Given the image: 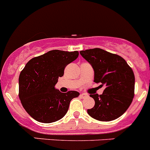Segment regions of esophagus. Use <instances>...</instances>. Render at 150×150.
Segmentation results:
<instances>
[{
	"label": "esophagus",
	"instance_id": "34e87169",
	"mask_svg": "<svg viewBox=\"0 0 150 150\" xmlns=\"http://www.w3.org/2000/svg\"><path fill=\"white\" fill-rule=\"evenodd\" d=\"M80 96H81V98H86V97H87V95H86V94H81L80 95Z\"/></svg>",
	"mask_w": 150,
	"mask_h": 150
}]
</instances>
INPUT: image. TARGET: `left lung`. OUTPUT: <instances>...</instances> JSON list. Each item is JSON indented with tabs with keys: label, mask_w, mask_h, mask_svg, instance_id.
Masks as SVG:
<instances>
[{
	"label": "left lung",
	"mask_w": 150,
	"mask_h": 150,
	"mask_svg": "<svg viewBox=\"0 0 150 150\" xmlns=\"http://www.w3.org/2000/svg\"><path fill=\"white\" fill-rule=\"evenodd\" d=\"M80 54L94 69V81L105 86L103 94L90 95L95 100L89 115L100 121H110L122 115L134 98L135 75L127 61L102 49L82 50Z\"/></svg>",
	"instance_id": "1"
}]
</instances>
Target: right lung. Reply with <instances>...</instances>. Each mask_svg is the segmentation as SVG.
Segmentation results:
<instances>
[{"instance_id": "add662e5", "label": "right lung", "mask_w": 150, "mask_h": 150, "mask_svg": "<svg viewBox=\"0 0 150 150\" xmlns=\"http://www.w3.org/2000/svg\"><path fill=\"white\" fill-rule=\"evenodd\" d=\"M78 51L51 50L31 59L19 76V98L26 112L38 122L61 119L69 103L79 96L76 91L63 93L54 86L64 69L78 57Z\"/></svg>"}]
</instances>
